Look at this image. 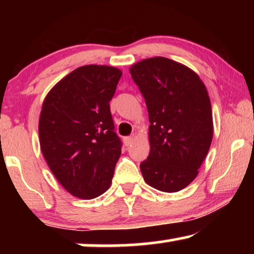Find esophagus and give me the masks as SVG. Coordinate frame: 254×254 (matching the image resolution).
<instances>
[{
	"instance_id": "1",
	"label": "esophagus",
	"mask_w": 254,
	"mask_h": 254,
	"mask_svg": "<svg viewBox=\"0 0 254 254\" xmlns=\"http://www.w3.org/2000/svg\"><path fill=\"white\" fill-rule=\"evenodd\" d=\"M133 141H134V135H130V136H127L124 138V143L125 145H127V147L133 143Z\"/></svg>"
}]
</instances>
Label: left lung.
I'll list each match as a JSON object with an SVG mask.
<instances>
[{"label":"left lung","mask_w":254,"mask_h":254,"mask_svg":"<svg viewBox=\"0 0 254 254\" xmlns=\"http://www.w3.org/2000/svg\"><path fill=\"white\" fill-rule=\"evenodd\" d=\"M147 104L150 152L140 164L144 182L166 193L185 189L197 176L213 140L208 91L186 65L156 57L129 69Z\"/></svg>","instance_id":"left-lung-1"}]
</instances>
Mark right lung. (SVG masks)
Instances as JSON below:
<instances>
[{"mask_svg": "<svg viewBox=\"0 0 254 254\" xmlns=\"http://www.w3.org/2000/svg\"><path fill=\"white\" fill-rule=\"evenodd\" d=\"M123 75L109 65L75 69L43 103L40 148L58 182L79 199L102 195L112 184L121 155L110 102Z\"/></svg>", "mask_w": 254, "mask_h": 254, "instance_id": "right-lung-1", "label": "right lung"}]
</instances>
